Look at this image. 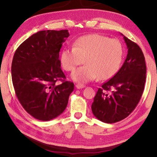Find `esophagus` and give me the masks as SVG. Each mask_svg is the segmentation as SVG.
I'll use <instances>...</instances> for the list:
<instances>
[{
  "mask_svg": "<svg viewBox=\"0 0 157 157\" xmlns=\"http://www.w3.org/2000/svg\"><path fill=\"white\" fill-rule=\"evenodd\" d=\"M75 87L78 89H80V88H83L85 87V85L84 84H77L75 85Z\"/></svg>",
  "mask_w": 157,
  "mask_h": 157,
  "instance_id": "1",
  "label": "esophagus"
}]
</instances>
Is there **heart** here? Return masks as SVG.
<instances>
[{
  "mask_svg": "<svg viewBox=\"0 0 157 157\" xmlns=\"http://www.w3.org/2000/svg\"><path fill=\"white\" fill-rule=\"evenodd\" d=\"M73 46L64 48L61 52L63 68L72 71L84 63V59L86 64L73 72V80L86 83L97 77L100 80H106L118 71L124 56L123 45L119 40L92 34L77 39Z\"/></svg>",
  "mask_w": 157,
  "mask_h": 157,
  "instance_id": "obj_1",
  "label": "heart"
}]
</instances>
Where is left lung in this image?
<instances>
[{
	"mask_svg": "<svg viewBox=\"0 0 157 157\" xmlns=\"http://www.w3.org/2000/svg\"><path fill=\"white\" fill-rule=\"evenodd\" d=\"M123 38L128 48L127 58L116 74L98 89L91 107L95 117L105 123L127 118L140 101L145 85L143 52L136 43L125 36Z\"/></svg>",
	"mask_w": 157,
	"mask_h": 157,
	"instance_id": "obj_1",
	"label": "left lung"
}]
</instances>
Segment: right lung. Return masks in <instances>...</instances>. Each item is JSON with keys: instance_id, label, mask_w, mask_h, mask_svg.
<instances>
[{"instance_id": "1", "label": "right lung", "mask_w": 157, "mask_h": 157, "mask_svg": "<svg viewBox=\"0 0 157 157\" xmlns=\"http://www.w3.org/2000/svg\"><path fill=\"white\" fill-rule=\"evenodd\" d=\"M68 30H41L25 40L15 52L11 78L17 98L33 117L48 121L65 109L74 84L66 81L59 52ZM62 83L56 85V82Z\"/></svg>"}]
</instances>
